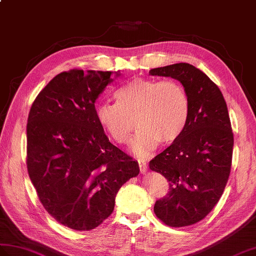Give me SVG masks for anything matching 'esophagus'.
I'll return each mask as SVG.
<instances>
[{"label": "esophagus", "mask_w": 256, "mask_h": 256, "mask_svg": "<svg viewBox=\"0 0 256 256\" xmlns=\"http://www.w3.org/2000/svg\"><path fill=\"white\" fill-rule=\"evenodd\" d=\"M138 166H140V172H142V174H144V172L147 170V164H146V162H145L144 159H138Z\"/></svg>", "instance_id": "esophagus-1"}]
</instances>
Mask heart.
<instances>
[{
    "label": "heart",
    "instance_id": "obj_1",
    "mask_svg": "<svg viewBox=\"0 0 256 256\" xmlns=\"http://www.w3.org/2000/svg\"><path fill=\"white\" fill-rule=\"evenodd\" d=\"M116 102L97 106V120L118 144H128L138 120L140 128L132 150L146 156L160 142H174L186 130L190 101L186 89L174 80H159L135 77L114 92Z\"/></svg>",
    "mask_w": 256,
    "mask_h": 256
}]
</instances>
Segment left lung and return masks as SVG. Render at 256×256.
Listing matches in <instances>:
<instances>
[{
  "instance_id": "1",
  "label": "left lung",
  "mask_w": 256,
  "mask_h": 256,
  "mask_svg": "<svg viewBox=\"0 0 256 256\" xmlns=\"http://www.w3.org/2000/svg\"><path fill=\"white\" fill-rule=\"evenodd\" d=\"M150 74L179 80L190 101L186 130L150 162L169 182L154 212L170 227L191 226L212 212L229 179L234 133L227 104L215 82L191 64L152 68Z\"/></svg>"
}]
</instances>
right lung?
<instances>
[{
  "mask_svg": "<svg viewBox=\"0 0 256 256\" xmlns=\"http://www.w3.org/2000/svg\"><path fill=\"white\" fill-rule=\"evenodd\" d=\"M111 74L80 68L58 74L29 111V178L44 210L74 230L102 224L114 210L118 190L140 172L97 120L94 101L112 82Z\"/></svg>",
  "mask_w": 256,
  "mask_h": 256,
  "instance_id": "add662e5",
  "label": "right lung"
}]
</instances>
